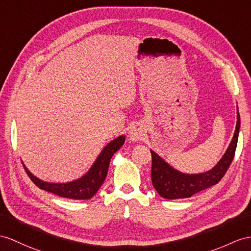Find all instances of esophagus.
<instances>
[{
  "mask_svg": "<svg viewBox=\"0 0 251 251\" xmlns=\"http://www.w3.org/2000/svg\"><path fill=\"white\" fill-rule=\"evenodd\" d=\"M145 136V130L143 126L140 125H134L129 132V137L133 142H137V140H140Z\"/></svg>",
  "mask_w": 251,
  "mask_h": 251,
  "instance_id": "esophagus-1",
  "label": "esophagus"
}]
</instances>
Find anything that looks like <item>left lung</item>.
Returning a JSON list of instances; mask_svg holds the SVG:
<instances>
[{
  "mask_svg": "<svg viewBox=\"0 0 251 251\" xmlns=\"http://www.w3.org/2000/svg\"><path fill=\"white\" fill-rule=\"evenodd\" d=\"M240 114L237 111V121L234 132V136L226 151L225 155L218 162L215 167L210 172L199 175H185L176 172L169 165L158 156L155 152L151 151L152 167H151V180L160 196L166 199H180L188 198L194 194L199 193L203 189L209 188L223 179L227 173L230 165L233 161L235 154L238 131H240Z\"/></svg>",
  "mask_w": 251,
  "mask_h": 251,
  "instance_id": "1",
  "label": "left lung"
}]
</instances>
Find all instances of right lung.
I'll use <instances>...</instances> for the list:
<instances>
[{"label":"right lung","instance_id":"obj_1","mask_svg":"<svg viewBox=\"0 0 251 251\" xmlns=\"http://www.w3.org/2000/svg\"><path fill=\"white\" fill-rule=\"evenodd\" d=\"M125 140L126 137L122 135L109 143L105 148L102 150L100 155L98 156L97 161L93 165V167L90 168L89 172L85 175L83 178L73 182L60 183V184H58V183L44 182L30 174L24 165L23 167L25 169L29 179L32 180L40 189L58 195V196L64 198L75 200L90 199L91 197L95 196L98 189L100 188L102 183L104 182L107 175L109 161H111V158L115 152L119 150L120 147L125 144Z\"/></svg>","mask_w":251,"mask_h":251}]
</instances>
